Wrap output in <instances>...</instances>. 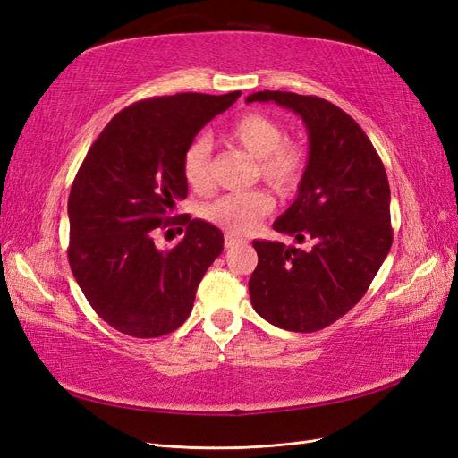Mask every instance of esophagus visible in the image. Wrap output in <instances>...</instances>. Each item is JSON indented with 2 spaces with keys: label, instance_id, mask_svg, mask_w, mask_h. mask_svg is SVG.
I'll return each mask as SVG.
<instances>
[{
  "label": "esophagus",
  "instance_id": "1",
  "mask_svg": "<svg viewBox=\"0 0 458 458\" xmlns=\"http://www.w3.org/2000/svg\"><path fill=\"white\" fill-rule=\"evenodd\" d=\"M225 248L229 250V248H234V246H239V244H242V239H239V237H234V234H231V233H227L225 234Z\"/></svg>",
  "mask_w": 458,
  "mask_h": 458
}]
</instances>
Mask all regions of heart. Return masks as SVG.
Returning <instances> with one entry per match:
<instances>
[{
	"instance_id": "1",
	"label": "heart",
	"mask_w": 458,
	"mask_h": 458,
	"mask_svg": "<svg viewBox=\"0 0 458 458\" xmlns=\"http://www.w3.org/2000/svg\"><path fill=\"white\" fill-rule=\"evenodd\" d=\"M225 140L256 160V174L276 192L286 195L300 185L306 155L298 145L286 141V131L276 120L259 113L242 114L227 128ZM183 177L192 191H210V143L206 140L192 141L185 150ZM271 208L273 199L261 189L227 192L206 204L202 217L231 234H246Z\"/></svg>"
}]
</instances>
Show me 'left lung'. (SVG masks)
Wrapping results in <instances>:
<instances>
[{
  "instance_id": "1",
  "label": "left lung",
  "mask_w": 458,
  "mask_h": 458,
  "mask_svg": "<svg viewBox=\"0 0 458 458\" xmlns=\"http://www.w3.org/2000/svg\"><path fill=\"white\" fill-rule=\"evenodd\" d=\"M275 103L306 123L310 155L298 197L273 229L310 250L254 241L258 267L248 290L271 325L315 332L361 300L392 248L390 185L367 133L321 97L258 91L246 103Z\"/></svg>"
}]
</instances>
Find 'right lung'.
I'll return each instance as SVG.
<instances>
[{
    "label": "right lung",
    "mask_w": 458,
    "mask_h": 458,
    "mask_svg": "<svg viewBox=\"0 0 458 458\" xmlns=\"http://www.w3.org/2000/svg\"><path fill=\"white\" fill-rule=\"evenodd\" d=\"M239 97L175 93L135 103L106 123L80 165L68 197V261L95 313L123 335L158 338L182 327L224 250L216 225L170 214L187 197L185 150ZM172 223H183L186 237L158 251L154 233Z\"/></svg>",
    "instance_id": "1"
}]
</instances>
